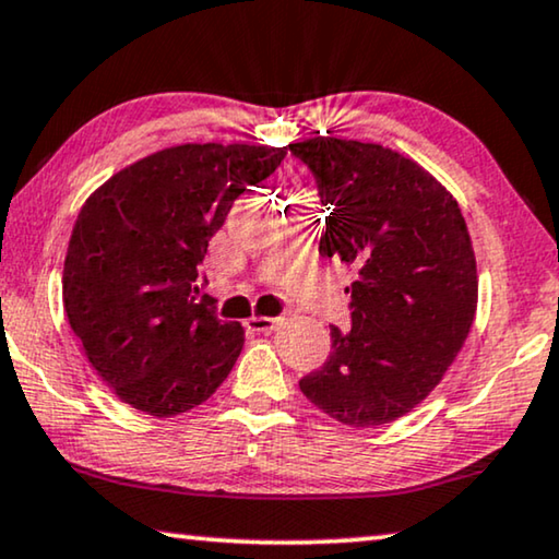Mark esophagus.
<instances>
[{"mask_svg": "<svg viewBox=\"0 0 559 559\" xmlns=\"http://www.w3.org/2000/svg\"><path fill=\"white\" fill-rule=\"evenodd\" d=\"M281 324H283V317H250L246 321V329L255 334H261V332L269 334V332H276Z\"/></svg>", "mask_w": 559, "mask_h": 559, "instance_id": "1", "label": "esophagus"}]
</instances>
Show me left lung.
<instances>
[{
	"label": "left lung",
	"mask_w": 559,
	"mask_h": 559,
	"mask_svg": "<svg viewBox=\"0 0 559 559\" xmlns=\"http://www.w3.org/2000/svg\"><path fill=\"white\" fill-rule=\"evenodd\" d=\"M288 148L329 212L319 253L355 271L352 326L332 324L326 365L298 384L344 426H384L426 400L474 324L466 219L438 179L392 148L336 136Z\"/></svg>",
	"instance_id": "8db88e82"
}]
</instances>
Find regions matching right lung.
Returning a JSON list of instances; mask_svg holds the SVG:
<instances>
[{"instance_id":"add662e5","label":"right lung","mask_w":559,"mask_h":559,"mask_svg":"<svg viewBox=\"0 0 559 559\" xmlns=\"http://www.w3.org/2000/svg\"><path fill=\"white\" fill-rule=\"evenodd\" d=\"M286 154L248 144L164 148L83 204L62 301L93 369L123 403L171 418L202 405L230 374L246 332L194 298L200 263L233 202Z\"/></svg>"}]
</instances>
